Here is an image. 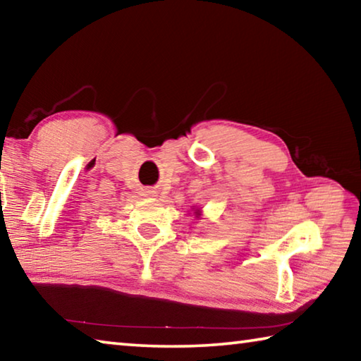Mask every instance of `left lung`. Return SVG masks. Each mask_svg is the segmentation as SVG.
<instances>
[{
  "instance_id": "8db88e82",
  "label": "left lung",
  "mask_w": 361,
  "mask_h": 361,
  "mask_svg": "<svg viewBox=\"0 0 361 361\" xmlns=\"http://www.w3.org/2000/svg\"><path fill=\"white\" fill-rule=\"evenodd\" d=\"M192 212H194V216H195V218L202 216V210H200V209H192Z\"/></svg>"
}]
</instances>
